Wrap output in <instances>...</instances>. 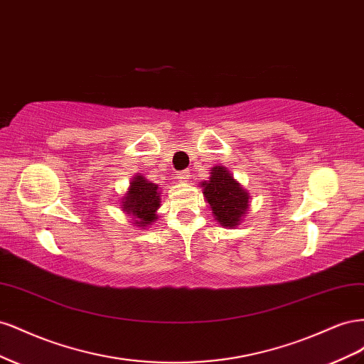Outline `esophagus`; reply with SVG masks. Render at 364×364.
<instances>
[{"instance_id": "esophagus-1", "label": "esophagus", "mask_w": 364, "mask_h": 364, "mask_svg": "<svg viewBox=\"0 0 364 364\" xmlns=\"http://www.w3.org/2000/svg\"><path fill=\"white\" fill-rule=\"evenodd\" d=\"M188 179H190V171L188 170L179 171V174H178V181L179 182H188Z\"/></svg>"}]
</instances>
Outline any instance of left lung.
<instances>
[{"label":"left lung","instance_id":"left-lung-1","mask_svg":"<svg viewBox=\"0 0 364 364\" xmlns=\"http://www.w3.org/2000/svg\"><path fill=\"white\" fill-rule=\"evenodd\" d=\"M200 188L220 226H240L249 211L250 196L226 167L215 165L209 170V178L200 183Z\"/></svg>","mask_w":364,"mask_h":364}]
</instances>
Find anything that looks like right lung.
<instances>
[{"instance_id":"obj_1","label":"right lung","mask_w":364,"mask_h":364,"mask_svg":"<svg viewBox=\"0 0 364 364\" xmlns=\"http://www.w3.org/2000/svg\"><path fill=\"white\" fill-rule=\"evenodd\" d=\"M119 206L132 218V223L139 229H146L158 220V209L161 208L159 185L136 173L126 194L121 197Z\"/></svg>"}]
</instances>
